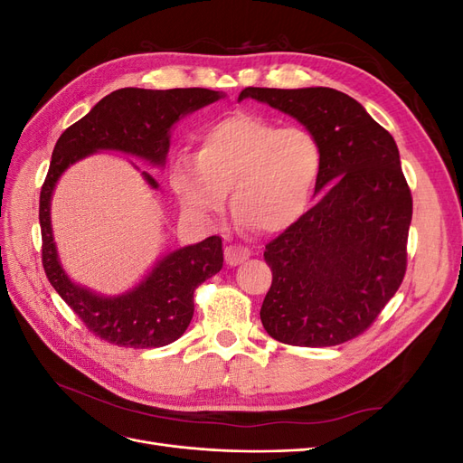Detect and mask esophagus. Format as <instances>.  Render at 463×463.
I'll use <instances>...</instances> for the list:
<instances>
[{"mask_svg":"<svg viewBox=\"0 0 463 463\" xmlns=\"http://www.w3.org/2000/svg\"><path fill=\"white\" fill-rule=\"evenodd\" d=\"M223 255H226V262L230 266H237L250 257V250L241 245H228L226 250H223Z\"/></svg>","mask_w":463,"mask_h":463,"instance_id":"esophagus-1","label":"esophagus"}]
</instances>
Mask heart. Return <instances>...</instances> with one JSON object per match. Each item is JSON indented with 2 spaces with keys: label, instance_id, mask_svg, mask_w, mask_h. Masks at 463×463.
Returning <instances> with one entry per match:
<instances>
[{
  "label": "heart",
  "instance_id": "heart-1",
  "mask_svg": "<svg viewBox=\"0 0 463 463\" xmlns=\"http://www.w3.org/2000/svg\"><path fill=\"white\" fill-rule=\"evenodd\" d=\"M320 165V145L311 131L233 114L208 125L194 156L179 154L172 162L170 185L199 218L216 216L230 191L243 226L278 233L305 214Z\"/></svg>",
  "mask_w": 463,
  "mask_h": 463
}]
</instances>
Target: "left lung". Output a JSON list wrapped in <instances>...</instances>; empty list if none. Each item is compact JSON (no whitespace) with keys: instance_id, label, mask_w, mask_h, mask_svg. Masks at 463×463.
<instances>
[{"instance_id":"8db88e82","label":"left lung","mask_w":463,"mask_h":463,"mask_svg":"<svg viewBox=\"0 0 463 463\" xmlns=\"http://www.w3.org/2000/svg\"><path fill=\"white\" fill-rule=\"evenodd\" d=\"M298 119L320 145V201L264 249L272 286L260 307L274 340L338 345L394 298L408 260L413 201L392 135L328 87L241 90Z\"/></svg>"}]
</instances>
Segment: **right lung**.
<instances>
[{
    "label": "right lung",
    "mask_w": 463,
    "mask_h": 463,
    "mask_svg": "<svg viewBox=\"0 0 463 463\" xmlns=\"http://www.w3.org/2000/svg\"><path fill=\"white\" fill-rule=\"evenodd\" d=\"M220 98L223 92L208 89H119L104 96L55 143L40 191L42 264L53 289L98 338L123 347H162L181 338L194 313V289L222 269V237L213 235L175 249L154 264L135 288L119 296H100L75 284L63 270L50 218L55 185L69 165L100 150L131 154L162 167L174 125ZM143 177L152 189H158L150 174L143 172Z\"/></svg>",
    "instance_id": "right-lung-1"
}]
</instances>
